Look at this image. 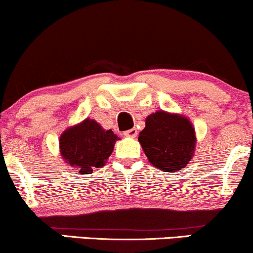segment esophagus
<instances>
[{"label": "esophagus", "mask_w": 253, "mask_h": 253, "mask_svg": "<svg viewBox=\"0 0 253 253\" xmlns=\"http://www.w3.org/2000/svg\"><path fill=\"white\" fill-rule=\"evenodd\" d=\"M136 134H138V130H136L135 128H130L128 130H126V132H124V135L129 136V138H135Z\"/></svg>", "instance_id": "34e87169"}]
</instances>
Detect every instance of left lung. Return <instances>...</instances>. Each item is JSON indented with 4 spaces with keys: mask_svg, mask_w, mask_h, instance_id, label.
I'll return each mask as SVG.
<instances>
[{
    "mask_svg": "<svg viewBox=\"0 0 253 253\" xmlns=\"http://www.w3.org/2000/svg\"><path fill=\"white\" fill-rule=\"evenodd\" d=\"M138 139L150 163L167 172L188 164L196 141L195 129L187 118L163 110L146 118Z\"/></svg>",
    "mask_w": 253,
    "mask_h": 253,
    "instance_id": "left-lung-1",
    "label": "left lung"
}]
</instances>
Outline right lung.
Listing matches in <instances>:
<instances>
[{"instance_id": "add662e5", "label": "right lung", "mask_w": 253, "mask_h": 253, "mask_svg": "<svg viewBox=\"0 0 253 253\" xmlns=\"http://www.w3.org/2000/svg\"><path fill=\"white\" fill-rule=\"evenodd\" d=\"M118 139L112 129H103L96 121L85 119L63 133L59 140L60 153L66 163L86 175L95 168L103 167Z\"/></svg>"}]
</instances>
